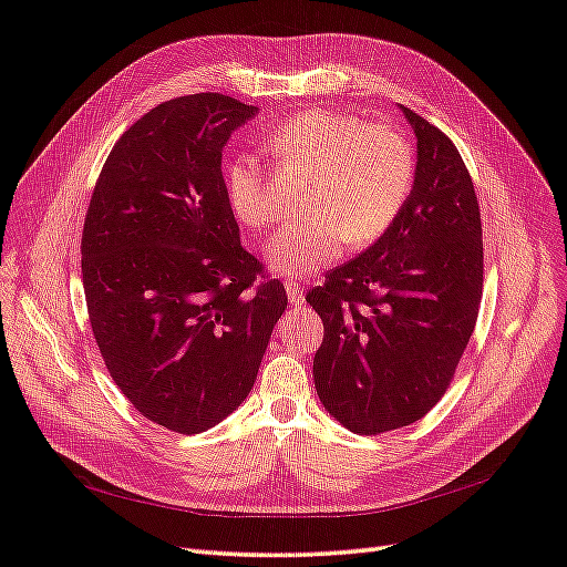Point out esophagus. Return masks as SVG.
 I'll return each instance as SVG.
<instances>
[{
  "instance_id": "34e87169",
  "label": "esophagus",
  "mask_w": 567,
  "mask_h": 567,
  "mask_svg": "<svg viewBox=\"0 0 567 567\" xmlns=\"http://www.w3.org/2000/svg\"><path fill=\"white\" fill-rule=\"evenodd\" d=\"M284 288H286V296H288L290 305H302V302H305V293H302V288L298 286V281L288 279V281L284 284Z\"/></svg>"
}]
</instances>
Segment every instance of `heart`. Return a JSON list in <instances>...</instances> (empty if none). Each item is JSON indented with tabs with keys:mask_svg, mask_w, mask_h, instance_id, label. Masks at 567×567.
<instances>
[{
	"mask_svg": "<svg viewBox=\"0 0 567 567\" xmlns=\"http://www.w3.org/2000/svg\"><path fill=\"white\" fill-rule=\"evenodd\" d=\"M281 164L312 174L302 221L267 243V265L288 279H308L341 257L346 243L370 246L405 207L415 181V150L389 124H367L346 112L312 110L269 135ZM236 217L262 228L277 219V200L257 159L236 157L224 172Z\"/></svg>",
	"mask_w": 567,
	"mask_h": 567,
	"instance_id": "obj_1",
	"label": "heart"
}]
</instances>
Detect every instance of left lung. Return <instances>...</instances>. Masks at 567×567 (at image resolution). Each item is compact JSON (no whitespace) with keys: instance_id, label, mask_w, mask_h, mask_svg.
Segmentation results:
<instances>
[{"instance_id":"1","label":"left lung","mask_w":567,"mask_h":567,"mask_svg":"<svg viewBox=\"0 0 567 567\" xmlns=\"http://www.w3.org/2000/svg\"><path fill=\"white\" fill-rule=\"evenodd\" d=\"M417 137L405 207L374 246L327 274L308 300L324 321L321 405L355 434L422 420L446 393L477 321L480 203L451 137L401 106Z\"/></svg>"}]
</instances>
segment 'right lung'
<instances>
[{"label": "right lung", "mask_w": 567, "mask_h": 567, "mask_svg": "<svg viewBox=\"0 0 567 567\" xmlns=\"http://www.w3.org/2000/svg\"><path fill=\"white\" fill-rule=\"evenodd\" d=\"M257 106L219 93L157 104L118 137L85 214L90 327L143 417L200 434L246 401L288 298L240 246L221 150Z\"/></svg>", "instance_id": "obj_1"}]
</instances>
